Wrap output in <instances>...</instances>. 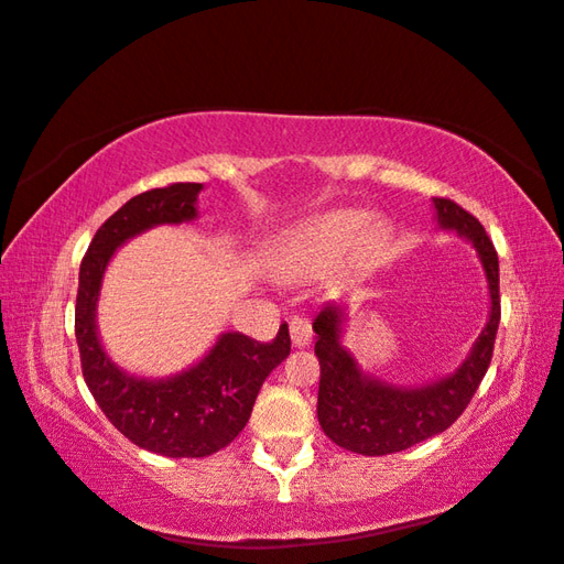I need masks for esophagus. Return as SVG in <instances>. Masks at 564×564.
<instances>
[{"instance_id":"esophagus-1","label":"esophagus","mask_w":564,"mask_h":564,"mask_svg":"<svg viewBox=\"0 0 564 564\" xmlns=\"http://www.w3.org/2000/svg\"><path fill=\"white\" fill-rule=\"evenodd\" d=\"M290 335H292L294 347H308L311 337H314V330H311V323L306 318H292Z\"/></svg>"}]
</instances>
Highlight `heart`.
I'll list each match as a JSON object with an SVG mask.
<instances>
[{"label": "heart", "mask_w": 564, "mask_h": 564, "mask_svg": "<svg viewBox=\"0 0 564 564\" xmlns=\"http://www.w3.org/2000/svg\"><path fill=\"white\" fill-rule=\"evenodd\" d=\"M393 231L388 221L369 224L367 212L335 209L280 236L270 250V268L282 280H311L352 256L355 268H371L388 253Z\"/></svg>", "instance_id": "1"}]
</instances>
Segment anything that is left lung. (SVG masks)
Masks as SVG:
<instances>
[{
    "mask_svg": "<svg viewBox=\"0 0 564 564\" xmlns=\"http://www.w3.org/2000/svg\"><path fill=\"white\" fill-rule=\"evenodd\" d=\"M436 224L466 239L485 270L490 290V316L468 357L454 373L427 386H393L359 367L357 357L343 345L345 304L328 302L314 318L316 357L321 365L318 422L325 436L361 456L405 452L460 417L487 373L499 325V260L482 224L446 197H434Z\"/></svg>",
    "mask_w": 564,
    "mask_h": 564,
    "instance_id": "8db88e82",
    "label": "left lung"
}]
</instances>
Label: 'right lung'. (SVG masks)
Segmentation results:
<instances>
[{
    "instance_id": "right-lung-1",
    "label": "right lung",
    "mask_w": 564,
    "mask_h": 564,
    "mask_svg": "<svg viewBox=\"0 0 564 564\" xmlns=\"http://www.w3.org/2000/svg\"><path fill=\"white\" fill-rule=\"evenodd\" d=\"M203 187V183L156 187L128 199L106 219L82 260L74 311L84 381L98 408L132 444L171 458H203L231 444L253 412L262 381L292 349L286 323L272 343L227 330L193 367L161 379L128 373L104 349L96 308L108 262L134 236L161 224L197 219Z\"/></svg>"
}]
</instances>
